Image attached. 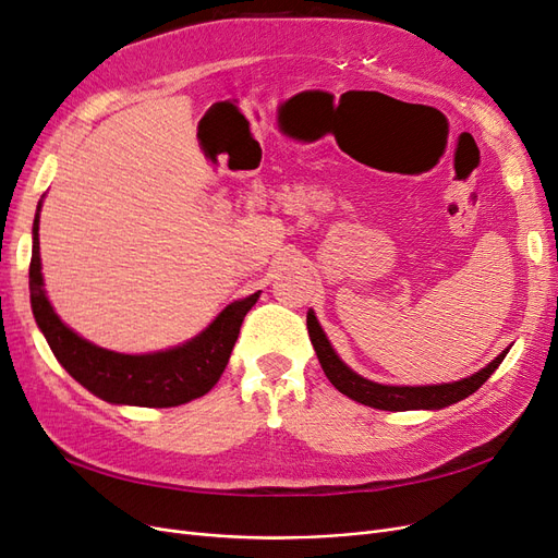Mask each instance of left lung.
I'll use <instances>...</instances> for the list:
<instances>
[{"label":"left lung","instance_id":"obj_1","mask_svg":"<svg viewBox=\"0 0 558 558\" xmlns=\"http://www.w3.org/2000/svg\"><path fill=\"white\" fill-rule=\"evenodd\" d=\"M307 330L310 340L314 344V351L318 356L320 367H324L326 377L337 391L344 393L347 398L356 400L361 404L375 410L386 412H408V410H442L449 408L453 402H461L463 398L472 396L477 388L496 373V367L508 356L510 347L500 351L498 356L477 369L475 375L463 377L459 381H447V384H424V386H396V384H379L373 379H365L340 359L328 340V335L320 328L314 310L307 312Z\"/></svg>","mask_w":558,"mask_h":558}]
</instances>
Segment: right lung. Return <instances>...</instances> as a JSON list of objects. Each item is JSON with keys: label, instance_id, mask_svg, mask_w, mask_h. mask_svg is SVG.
Wrapping results in <instances>:
<instances>
[{"label": "right lung", "instance_id": "obj_1", "mask_svg": "<svg viewBox=\"0 0 558 558\" xmlns=\"http://www.w3.org/2000/svg\"><path fill=\"white\" fill-rule=\"evenodd\" d=\"M32 223L29 302L37 326L58 363L93 396L111 404L130 408H177L209 393L221 379L246 312L256 305L260 291L234 300L214 316L211 324L177 347L121 353L97 347L81 337L56 314L44 289L39 253V214Z\"/></svg>", "mask_w": 558, "mask_h": 558}]
</instances>
